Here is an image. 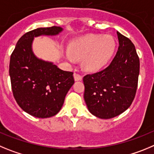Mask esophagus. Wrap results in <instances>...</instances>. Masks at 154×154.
Masks as SVG:
<instances>
[{
  "label": "esophagus",
  "mask_w": 154,
  "mask_h": 154,
  "mask_svg": "<svg viewBox=\"0 0 154 154\" xmlns=\"http://www.w3.org/2000/svg\"><path fill=\"white\" fill-rule=\"evenodd\" d=\"M74 80H75V81H78V80H82V76L80 75L79 74H77V73H74Z\"/></svg>",
  "instance_id": "34e87169"
}]
</instances>
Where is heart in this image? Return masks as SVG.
Wrapping results in <instances>:
<instances>
[{"label":"heart","mask_w":154,"mask_h":154,"mask_svg":"<svg viewBox=\"0 0 154 154\" xmlns=\"http://www.w3.org/2000/svg\"><path fill=\"white\" fill-rule=\"evenodd\" d=\"M116 44L111 36L88 35L74 40L69 46L66 58L73 62L74 57L83 58V67L96 71L105 66L114 53Z\"/></svg>","instance_id":"obj_1"}]
</instances>
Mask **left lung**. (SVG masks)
Returning <instances> with one entry per match:
<instances>
[{
  "label": "left lung",
  "instance_id": "obj_1",
  "mask_svg": "<svg viewBox=\"0 0 154 154\" xmlns=\"http://www.w3.org/2000/svg\"><path fill=\"white\" fill-rule=\"evenodd\" d=\"M119 48L107 67L84 76V100L93 115L101 119L117 117L127 110L137 92L140 60L134 44L117 32Z\"/></svg>",
  "mask_w": 154,
  "mask_h": 154
}]
</instances>
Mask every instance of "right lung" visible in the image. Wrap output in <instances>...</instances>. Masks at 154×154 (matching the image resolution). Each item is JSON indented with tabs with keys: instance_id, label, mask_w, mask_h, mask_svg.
Wrapping results in <instances>:
<instances>
[{
	"instance_id": "right-lung-1",
	"label": "right lung",
	"mask_w": 154,
	"mask_h": 154,
	"mask_svg": "<svg viewBox=\"0 0 154 154\" xmlns=\"http://www.w3.org/2000/svg\"><path fill=\"white\" fill-rule=\"evenodd\" d=\"M62 30L57 26L30 30L19 39L11 56L9 74L14 97L22 110L38 118L53 117L60 111L74 84L73 72L37 58L32 51L34 37L57 35Z\"/></svg>"
}]
</instances>
